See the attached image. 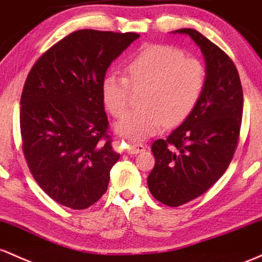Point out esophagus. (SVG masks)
<instances>
[{
    "mask_svg": "<svg viewBox=\"0 0 262 262\" xmlns=\"http://www.w3.org/2000/svg\"><path fill=\"white\" fill-rule=\"evenodd\" d=\"M143 151H146V146L142 145V143H128L126 146V152L128 155H137Z\"/></svg>",
    "mask_w": 262,
    "mask_h": 262,
    "instance_id": "esophagus-1",
    "label": "esophagus"
}]
</instances>
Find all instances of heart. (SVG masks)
Returning <instances> with one entry per match:
<instances>
[{
	"mask_svg": "<svg viewBox=\"0 0 262 262\" xmlns=\"http://www.w3.org/2000/svg\"><path fill=\"white\" fill-rule=\"evenodd\" d=\"M126 76L110 73L104 78L101 94L114 116H121L130 102L132 88L146 86L143 107L132 110L117 122L116 130L130 140H145L167 123L174 126L193 113L208 81L204 63L186 58L183 51L152 44L142 48L125 66Z\"/></svg>",
	"mask_w": 262,
	"mask_h": 262,
	"instance_id": "b5f03b06",
	"label": "heart"
}]
</instances>
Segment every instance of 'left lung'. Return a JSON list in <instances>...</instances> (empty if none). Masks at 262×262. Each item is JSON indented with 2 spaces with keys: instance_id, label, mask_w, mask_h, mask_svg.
Instances as JSON below:
<instances>
[{
  "instance_id": "8db88e82",
  "label": "left lung",
  "mask_w": 262,
  "mask_h": 262,
  "mask_svg": "<svg viewBox=\"0 0 262 262\" xmlns=\"http://www.w3.org/2000/svg\"><path fill=\"white\" fill-rule=\"evenodd\" d=\"M187 34L201 48L208 81L193 113L166 140L152 143L155 167L147 178L151 194L168 207L202 195L224 174L239 141L243 88L233 60L218 46L192 28Z\"/></svg>"
}]
</instances>
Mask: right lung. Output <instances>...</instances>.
<instances>
[{"mask_svg": "<svg viewBox=\"0 0 262 262\" xmlns=\"http://www.w3.org/2000/svg\"><path fill=\"white\" fill-rule=\"evenodd\" d=\"M139 37L75 31L44 53L26 79L23 154L39 187L64 207L86 209L107 190L120 155L107 134L101 85L113 60Z\"/></svg>", "mask_w": 262, "mask_h": 262, "instance_id": "right-lung-1", "label": "right lung"}]
</instances>
